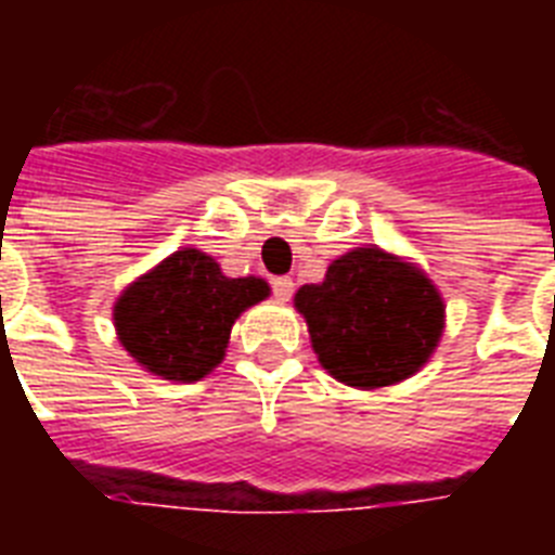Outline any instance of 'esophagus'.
<instances>
[{"label": "esophagus", "instance_id": "obj_1", "mask_svg": "<svg viewBox=\"0 0 555 555\" xmlns=\"http://www.w3.org/2000/svg\"><path fill=\"white\" fill-rule=\"evenodd\" d=\"M273 296H276L279 302H287V299L294 296V279L291 276L273 279Z\"/></svg>", "mask_w": 555, "mask_h": 555}]
</instances>
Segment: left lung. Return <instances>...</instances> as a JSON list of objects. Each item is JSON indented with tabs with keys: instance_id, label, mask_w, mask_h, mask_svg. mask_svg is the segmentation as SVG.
Returning <instances> with one entry per match:
<instances>
[{
	"instance_id": "obj_1",
	"label": "left lung",
	"mask_w": 555,
	"mask_h": 555,
	"mask_svg": "<svg viewBox=\"0 0 555 555\" xmlns=\"http://www.w3.org/2000/svg\"><path fill=\"white\" fill-rule=\"evenodd\" d=\"M294 308L322 369L363 391L417 374L447 328V305L429 273L377 244L331 261L322 282L296 291Z\"/></svg>"
}]
</instances>
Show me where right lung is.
Masks as SVG:
<instances>
[{"label":"right lung","mask_w":555,"mask_h":555,"mask_svg":"<svg viewBox=\"0 0 555 555\" xmlns=\"http://www.w3.org/2000/svg\"><path fill=\"white\" fill-rule=\"evenodd\" d=\"M259 276H224L212 256L181 247L124 287L112 320L134 363L169 383H195L224 360L235 320L264 302Z\"/></svg>","instance_id":"add662e5"}]
</instances>
